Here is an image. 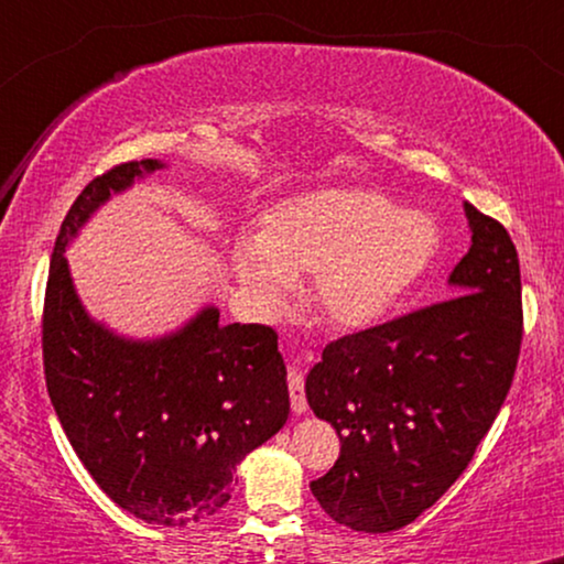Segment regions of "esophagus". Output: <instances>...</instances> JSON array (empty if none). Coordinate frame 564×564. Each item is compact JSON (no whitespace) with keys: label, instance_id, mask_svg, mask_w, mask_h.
Listing matches in <instances>:
<instances>
[{"label":"esophagus","instance_id":"obj_1","mask_svg":"<svg viewBox=\"0 0 564 564\" xmlns=\"http://www.w3.org/2000/svg\"><path fill=\"white\" fill-rule=\"evenodd\" d=\"M288 388H290V406L295 414H303L308 409L306 403V390H303V375L297 369L288 372Z\"/></svg>","mask_w":564,"mask_h":564}]
</instances>
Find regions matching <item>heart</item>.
<instances>
[{"instance_id": "heart-1", "label": "heart", "mask_w": 564, "mask_h": 564, "mask_svg": "<svg viewBox=\"0 0 564 564\" xmlns=\"http://www.w3.org/2000/svg\"><path fill=\"white\" fill-rule=\"evenodd\" d=\"M438 224L375 189H322L276 205L256 240L237 242L231 269L258 308L284 306L311 274L308 301L324 322L359 329L380 319L430 269Z\"/></svg>"}]
</instances>
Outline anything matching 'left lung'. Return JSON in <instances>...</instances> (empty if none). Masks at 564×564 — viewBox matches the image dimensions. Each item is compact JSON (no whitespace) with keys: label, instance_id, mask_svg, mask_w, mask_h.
Masks as SVG:
<instances>
[{"label":"left lung","instance_id":"obj_1","mask_svg":"<svg viewBox=\"0 0 564 564\" xmlns=\"http://www.w3.org/2000/svg\"><path fill=\"white\" fill-rule=\"evenodd\" d=\"M473 245L452 297L324 348L308 406L340 435L335 467L311 482L324 512L361 533L409 525L473 462L518 369L520 261L512 237L465 203Z\"/></svg>","mask_w":564,"mask_h":564}]
</instances>
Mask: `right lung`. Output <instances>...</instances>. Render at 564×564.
<instances>
[{
    "label": "right lung",
    "mask_w": 564,
    "mask_h": 564,
    "mask_svg": "<svg viewBox=\"0 0 564 564\" xmlns=\"http://www.w3.org/2000/svg\"><path fill=\"white\" fill-rule=\"evenodd\" d=\"M163 169L112 165L70 205L44 293V377L59 425L86 473L134 518L161 528L208 520L231 478L290 414L288 369L267 324H221L203 308L176 333L126 340L86 314L65 248L112 192Z\"/></svg>",
    "instance_id": "1"
}]
</instances>
